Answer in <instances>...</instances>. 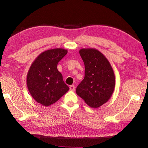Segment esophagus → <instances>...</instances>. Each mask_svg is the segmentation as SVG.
Listing matches in <instances>:
<instances>
[{
  "mask_svg": "<svg viewBox=\"0 0 148 148\" xmlns=\"http://www.w3.org/2000/svg\"><path fill=\"white\" fill-rule=\"evenodd\" d=\"M69 89L71 91H74L75 90V86L74 85H71L69 86Z\"/></svg>",
  "mask_w": 148,
  "mask_h": 148,
  "instance_id": "1",
  "label": "esophagus"
}]
</instances>
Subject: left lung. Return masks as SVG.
I'll return each mask as SVG.
<instances>
[{"mask_svg": "<svg viewBox=\"0 0 148 148\" xmlns=\"http://www.w3.org/2000/svg\"><path fill=\"white\" fill-rule=\"evenodd\" d=\"M79 53L84 64V78L76 88V93L89 106L98 108L111 97L115 77L107 58L94 49H83Z\"/></svg>", "mask_w": 148, "mask_h": 148, "instance_id": "8db88e82", "label": "left lung"}]
</instances>
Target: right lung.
I'll use <instances>...</instances> for the list:
<instances>
[{
	"instance_id": "obj_1",
	"label": "right lung",
	"mask_w": 148,
	"mask_h": 148,
	"mask_svg": "<svg viewBox=\"0 0 148 148\" xmlns=\"http://www.w3.org/2000/svg\"><path fill=\"white\" fill-rule=\"evenodd\" d=\"M67 54L62 49L41 53L30 66L27 86L30 95L38 103L49 106L56 103L69 89L57 69L58 62Z\"/></svg>"
}]
</instances>
